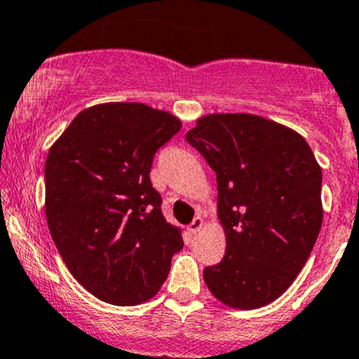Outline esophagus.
I'll return each mask as SVG.
<instances>
[{"mask_svg":"<svg viewBox=\"0 0 359 359\" xmlns=\"http://www.w3.org/2000/svg\"><path fill=\"white\" fill-rule=\"evenodd\" d=\"M202 228H204V219H202L201 216H195L194 221L188 224V231H190L191 235H197Z\"/></svg>","mask_w":359,"mask_h":359,"instance_id":"obj_1","label":"esophagus"}]
</instances>
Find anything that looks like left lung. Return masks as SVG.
Here are the masks:
<instances>
[{
  "label": "left lung",
  "instance_id": "obj_1",
  "mask_svg": "<svg viewBox=\"0 0 359 359\" xmlns=\"http://www.w3.org/2000/svg\"><path fill=\"white\" fill-rule=\"evenodd\" d=\"M184 138L216 172L226 236L207 289L230 308H262L292 285L320 233V164L297 131L254 114H207Z\"/></svg>",
  "mask_w": 359,
  "mask_h": 359
}]
</instances>
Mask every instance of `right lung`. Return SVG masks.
<instances>
[{
	"instance_id": "add662e5",
	"label": "right lung",
	"mask_w": 359,
	"mask_h": 359,
	"mask_svg": "<svg viewBox=\"0 0 359 359\" xmlns=\"http://www.w3.org/2000/svg\"><path fill=\"white\" fill-rule=\"evenodd\" d=\"M180 129L178 117L145 103H98L48 152V228L74 278L100 301L147 302L183 249L150 181L155 152Z\"/></svg>"
}]
</instances>
